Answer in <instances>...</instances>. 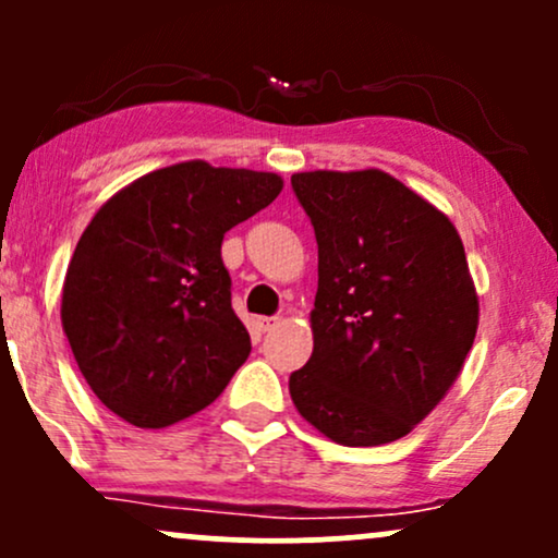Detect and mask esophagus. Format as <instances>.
Masks as SVG:
<instances>
[{"instance_id":"1","label":"esophagus","mask_w":558,"mask_h":558,"mask_svg":"<svg viewBox=\"0 0 558 558\" xmlns=\"http://www.w3.org/2000/svg\"><path fill=\"white\" fill-rule=\"evenodd\" d=\"M257 325H259L262 332H270L280 325V317H259Z\"/></svg>"}]
</instances>
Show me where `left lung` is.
<instances>
[{
    "label": "left lung",
    "mask_w": 558,
    "mask_h": 558,
    "mask_svg": "<svg viewBox=\"0 0 558 558\" xmlns=\"http://www.w3.org/2000/svg\"><path fill=\"white\" fill-rule=\"evenodd\" d=\"M317 235L310 362L299 414L341 446L412 433L462 373L480 301L448 217L383 170L291 175Z\"/></svg>",
    "instance_id": "obj_1"
}]
</instances>
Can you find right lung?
Instances as JSON below:
<instances>
[{"mask_svg": "<svg viewBox=\"0 0 558 558\" xmlns=\"http://www.w3.org/2000/svg\"><path fill=\"white\" fill-rule=\"evenodd\" d=\"M275 172L204 159L136 178L83 230L62 283V330L96 399L136 427L202 412L246 362L222 235L275 202Z\"/></svg>", "mask_w": 558, "mask_h": 558, "instance_id": "add662e5", "label": "right lung"}]
</instances>
